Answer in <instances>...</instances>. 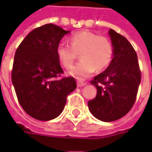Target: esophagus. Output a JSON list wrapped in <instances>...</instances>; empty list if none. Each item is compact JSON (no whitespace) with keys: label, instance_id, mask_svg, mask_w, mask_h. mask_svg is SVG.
Wrapping results in <instances>:
<instances>
[{"label":"esophagus","instance_id":"obj_1","mask_svg":"<svg viewBox=\"0 0 152 152\" xmlns=\"http://www.w3.org/2000/svg\"><path fill=\"white\" fill-rule=\"evenodd\" d=\"M86 85L85 82H83V81H80V80H78L77 81V85H78V87H83V86H85Z\"/></svg>","mask_w":152,"mask_h":152}]
</instances>
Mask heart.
<instances>
[{"mask_svg": "<svg viewBox=\"0 0 152 152\" xmlns=\"http://www.w3.org/2000/svg\"><path fill=\"white\" fill-rule=\"evenodd\" d=\"M70 45L61 43L56 47V55L65 68H70L78 54L81 61L69 71L77 79L90 77L96 71H102L110 64L113 55V46L110 39L91 31H80L69 39Z\"/></svg>", "mask_w": 152, "mask_h": 152, "instance_id": "b5f03b06", "label": "heart"}]
</instances>
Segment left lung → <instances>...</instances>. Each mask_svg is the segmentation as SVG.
<instances>
[{
	"label": "left lung",
	"instance_id": "left-lung-1",
	"mask_svg": "<svg viewBox=\"0 0 152 152\" xmlns=\"http://www.w3.org/2000/svg\"><path fill=\"white\" fill-rule=\"evenodd\" d=\"M113 58L107 68L96 76L91 84L96 96L88 102L94 117L104 122L123 118L133 107L141 80L137 54L129 40L110 29Z\"/></svg>",
	"mask_w": 152,
	"mask_h": 152
}]
</instances>
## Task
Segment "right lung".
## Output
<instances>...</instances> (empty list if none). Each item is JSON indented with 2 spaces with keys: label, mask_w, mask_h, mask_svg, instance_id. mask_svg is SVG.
<instances>
[{
  "label": "right lung",
  "mask_w": 152,
  "mask_h": 152,
  "mask_svg": "<svg viewBox=\"0 0 152 152\" xmlns=\"http://www.w3.org/2000/svg\"><path fill=\"white\" fill-rule=\"evenodd\" d=\"M66 31L53 23L34 28L15 52L12 82L18 102L30 117L49 121L58 117L67 96L77 85L73 77H61L63 70L56 47Z\"/></svg>",
  "instance_id": "right-lung-1"
}]
</instances>
